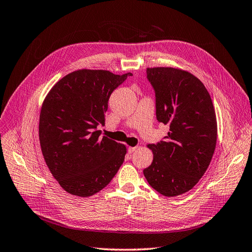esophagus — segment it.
Instances as JSON below:
<instances>
[{"label":"esophagus","instance_id":"obj_1","mask_svg":"<svg viewBox=\"0 0 252 252\" xmlns=\"http://www.w3.org/2000/svg\"><path fill=\"white\" fill-rule=\"evenodd\" d=\"M137 149H138L137 147H128L127 152H128V154H132V153L136 152V150H137Z\"/></svg>","mask_w":252,"mask_h":252}]
</instances>
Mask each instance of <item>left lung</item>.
<instances>
[{
	"instance_id": "obj_1",
	"label": "left lung",
	"mask_w": 252,
	"mask_h": 252,
	"mask_svg": "<svg viewBox=\"0 0 252 252\" xmlns=\"http://www.w3.org/2000/svg\"><path fill=\"white\" fill-rule=\"evenodd\" d=\"M155 92L156 118L170 130L164 140L148 147L153 161L143 174L163 196H177L195 186L209 167L217 146L218 125L211 97L189 71L147 68Z\"/></svg>"
}]
</instances>
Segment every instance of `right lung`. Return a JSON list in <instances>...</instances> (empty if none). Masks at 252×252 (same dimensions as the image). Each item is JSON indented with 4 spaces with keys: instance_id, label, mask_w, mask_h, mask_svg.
<instances>
[{
    "instance_id": "obj_1",
    "label": "right lung",
    "mask_w": 252,
    "mask_h": 252,
    "mask_svg": "<svg viewBox=\"0 0 252 252\" xmlns=\"http://www.w3.org/2000/svg\"><path fill=\"white\" fill-rule=\"evenodd\" d=\"M131 73L79 69L57 82L42 104L39 138L49 171L73 195H94L110 184L126 148L97 130L104 126L107 102Z\"/></svg>"
}]
</instances>
